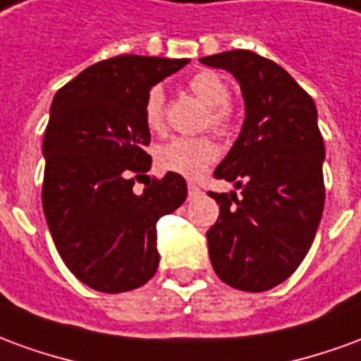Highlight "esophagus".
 Returning <instances> with one entry per match:
<instances>
[{
	"instance_id": "esophagus-1",
	"label": "esophagus",
	"mask_w": 361,
	"mask_h": 361,
	"mask_svg": "<svg viewBox=\"0 0 361 361\" xmlns=\"http://www.w3.org/2000/svg\"><path fill=\"white\" fill-rule=\"evenodd\" d=\"M188 189H189V199H193V197L201 195V188H199V185H195V183H189Z\"/></svg>"
}]
</instances>
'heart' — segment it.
I'll list each match as a JSON object with an SVG mask.
<instances>
[{"instance_id": "obj_1", "label": "heart", "mask_w": 361, "mask_h": 361, "mask_svg": "<svg viewBox=\"0 0 361 361\" xmlns=\"http://www.w3.org/2000/svg\"><path fill=\"white\" fill-rule=\"evenodd\" d=\"M189 90L209 106L207 123L214 131H226L230 123V87L226 81L212 71H201L189 79ZM145 123L150 131H160L164 126V90L162 87H152L145 100ZM219 149L216 145L207 139H172L164 142L157 150V164L160 170L180 173L189 180L201 178L207 168L216 160Z\"/></svg>"}]
</instances>
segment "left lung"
<instances>
[{
  "label": "left lung",
  "instance_id": "8db88e82",
  "mask_svg": "<svg viewBox=\"0 0 361 361\" xmlns=\"http://www.w3.org/2000/svg\"><path fill=\"white\" fill-rule=\"evenodd\" d=\"M240 82L245 119L214 178L242 195L209 193L220 216L207 232L212 269L228 286L265 292L307 255L323 207L325 145L315 102L276 66L250 50L201 58Z\"/></svg>",
  "mask_w": 361,
  "mask_h": 361
}]
</instances>
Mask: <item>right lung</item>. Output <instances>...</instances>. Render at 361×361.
<instances>
[{"label": "right lung", "instance_id": "1", "mask_svg": "<svg viewBox=\"0 0 361 361\" xmlns=\"http://www.w3.org/2000/svg\"><path fill=\"white\" fill-rule=\"evenodd\" d=\"M189 59L118 56L87 67L56 92L44 133V216L56 250L82 284L119 294L158 269L157 222L188 197L180 173L150 180L145 100Z\"/></svg>", "mask_w": 361, "mask_h": 361}]
</instances>
